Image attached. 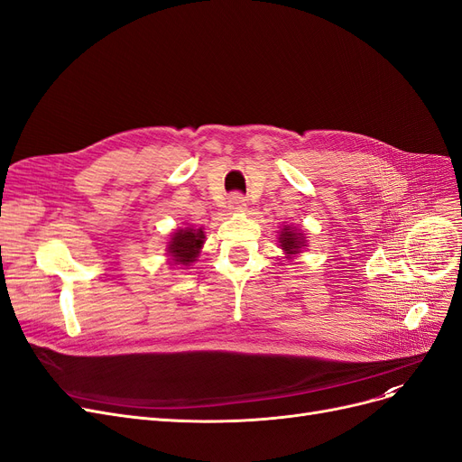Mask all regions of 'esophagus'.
Wrapping results in <instances>:
<instances>
[{"instance_id":"esophagus-1","label":"esophagus","mask_w":462,"mask_h":462,"mask_svg":"<svg viewBox=\"0 0 462 462\" xmlns=\"http://www.w3.org/2000/svg\"><path fill=\"white\" fill-rule=\"evenodd\" d=\"M245 198H244V194H240V192H234L230 198H228V208L232 209V211H244L245 209Z\"/></svg>"}]
</instances>
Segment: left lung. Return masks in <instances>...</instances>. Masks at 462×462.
Returning <instances> with one entry per match:
<instances>
[{
	"instance_id": "8db88e82",
	"label": "left lung",
	"mask_w": 462,
	"mask_h": 462,
	"mask_svg": "<svg viewBox=\"0 0 462 462\" xmlns=\"http://www.w3.org/2000/svg\"><path fill=\"white\" fill-rule=\"evenodd\" d=\"M280 244H282V249L287 253V254H297L304 244V237L300 232H295L291 228H283L282 230V237H280Z\"/></svg>"
}]
</instances>
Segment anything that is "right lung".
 <instances>
[{"mask_svg": "<svg viewBox=\"0 0 462 462\" xmlns=\"http://www.w3.org/2000/svg\"><path fill=\"white\" fill-rule=\"evenodd\" d=\"M203 232L201 230H179L171 237V244H169V253L171 257H173L175 263L180 264H190L196 261L198 253L201 249L203 244Z\"/></svg>", "mask_w": 462, "mask_h": 462, "instance_id": "1", "label": "right lung"}]
</instances>
